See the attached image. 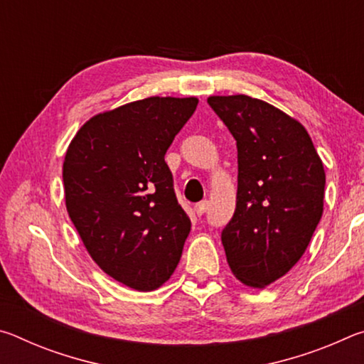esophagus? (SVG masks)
<instances>
[{"label": "esophagus", "instance_id": "esophagus-1", "mask_svg": "<svg viewBox=\"0 0 364 364\" xmlns=\"http://www.w3.org/2000/svg\"><path fill=\"white\" fill-rule=\"evenodd\" d=\"M207 207H208V200H200V202H197V204L194 205V212L200 217V215L205 213Z\"/></svg>", "mask_w": 364, "mask_h": 364}]
</instances>
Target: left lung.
<instances>
[{
  "label": "left lung",
  "mask_w": 364,
  "mask_h": 364,
  "mask_svg": "<svg viewBox=\"0 0 364 364\" xmlns=\"http://www.w3.org/2000/svg\"><path fill=\"white\" fill-rule=\"evenodd\" d=\"M237 146L236 210L221 232L242 284L263 289L305 254L321 220L326 173L299 120L262 100L210 96Z\"/></svg>",
  "instance_id": "left-lung-1"
}]
</instances>
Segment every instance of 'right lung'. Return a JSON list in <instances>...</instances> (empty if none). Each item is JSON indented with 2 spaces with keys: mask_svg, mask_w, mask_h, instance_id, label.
<instances>
[{
  "mask_svg": "<svg viewBox=\"0 0 364 364\" xmlns=\"http://www.w3.org/2000/svg\"><path fill=\"white\" fill-rule=\"evenodd\" d=\"M197 102L152 96L106 110L80 128L65 152L72 223L97 267L134 291L170 279L191 231L164 157Z\"/></svg>",
  "mask_w": 364,
  "mask_h": 364,
  "instance_id": "obj_1",
  "label": "right lung"
}]
</instances>
